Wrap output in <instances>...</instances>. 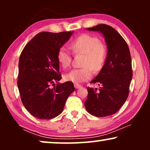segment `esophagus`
I'll return each mask as SVG.
<instances>
[{
    "label": "esophagus",
    "instance_id": "esophagus-1",
    "mask_svg": "<svg viewBox=\"0 0 150 150\" xmlns=\"http://www.w3.org/2000/svg\"><path fill=\"white\" fill-rule=\"evenodd\" d=\"M74 87L76 89H79V88L81 87V85L79 83H74Z\"/></svg>",
    "mask_w": 150,
    "mask_h": 150
}]
</instances>
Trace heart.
<instances>
[{
    "label": "heart",
    "instance_id": "obj_1",
    "mask_svg": "<svg viewBox=\"0 0 150 150\" xmlns=\"http://www.w3.org/2000/svg\"><path fill=\"white\" fill-rule=\"evenodd\" d=\"M70 48L76 54H85L83 62L85 67L74 69L66 74L65 75L66 81L75 83H83L91 79L93 75L92 69L95 72H98L104 67L106 59V50L96 37L88 34L81 35L71 42ZM57 58L63 68L66 69L71 64V54L64 46L58 50Z\"/></svg>",
    "mask_w": 150,
    "mask_h": 150
}]
</instances>
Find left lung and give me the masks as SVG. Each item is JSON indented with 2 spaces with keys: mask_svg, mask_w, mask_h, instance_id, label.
Masks as SVG:
<instances>
[{
  "mask_svg": "<svg viewBox=\"0 0 150 150\" xmlns=\"http://www.w3.org/2000/svg\"><path fill=\"white\" fill-rule=\"evenodd\" d=\"M87 30L103 34L108 52L104 67L91 82L100 88L87 87L85 106L93 116H109L120 109L129 95L132 78L130 50L124 39L111 26L98 24Z\"/></svg>",
  "mask_w": 150,
  "mask_h": 150,
  "instance_id": "1",
  "label": "left lung"
}]
</instances>
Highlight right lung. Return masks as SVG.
I'll return each mask as SVG.
<instances>
[{"label": "right lung", "mask_w": 150, "mask_h": 150, "mask_svg": "<svg viewBox=\"0 0 150 150\" xmlns=\"http://www.w3.org/2000/svg\"><path fill=\"white\" fill-rule=\"evenodd\" d=\"M73 32H42L27 43L20 56L18 87L22 104L32 115L50 120L62 112L72 82L54 85L61 79L57 54ZM53 84V88L50 85Z\"/></svg>", "instance_id": "obj_1"}]
</instances>
